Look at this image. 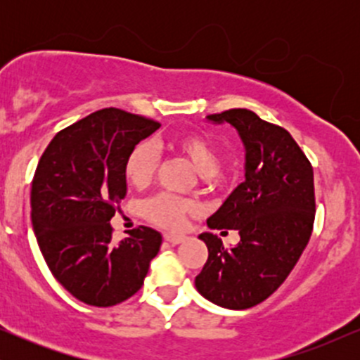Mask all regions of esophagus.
I'll return each instance as SVG.
<instances>
[{
	"label": "esophagus",
	"instance_id": "1",
	"mask_svg": "<svg viewBox=\"0 0 360 360\" xmlns=\"http://www.w3.org/2000/svg\"><path fill=\"white\" fill-rule=\"evenodd\" d=\"M164 238H166L169 243H172V245H177V243H183L186 240L184 235L181 233H166L164 235Z\"/></svg>",
	"mask_w": 360,
	"mask_h": 360
}]
</instances>
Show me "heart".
Segmentation results:
<instances>
[{
  "mask_svg": "<svg viewBox=\"0 0 360 360\" xmlns=\"http://www.w3.org/2000/svg\"><path fill=\"white\" fill-rule=\"evenodd\" d=\"M167 146L177 154L183 155L184 159H188V162L201 177L214 176L220 167V148L203 134L193 131V134L177 135V137L169 140ZM157 162H159V155H157L154 143L147 142V140L140 142L127 157L125 174L128 183L139 189L147 188L155 174ZM188 212L189 205L171 196V194H159L143 205V213L148 220L160 226H166V229H177V226L183 225Z\"/></svg>",
  "mask_w": 360,
  "mask_h": 360,
  "instance_id": "obj_1",
  "label": "heart"
}]
</instances>
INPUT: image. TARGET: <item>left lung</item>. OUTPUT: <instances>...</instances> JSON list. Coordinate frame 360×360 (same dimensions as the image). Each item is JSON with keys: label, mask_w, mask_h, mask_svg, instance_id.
Masks as SVG:
<instances>
[{"label": "left lung", "mask_w": 360, "mask_h": 360, "mask_svg": "<svg viewBox=\"0 0 360 360\" xmlns=\"http://www.w3.org/2000/svg\"><path fill=\"white\" fill-rule=\"evenodd\" d=\"M206 122L233 127L245 152L243 181L206 220L212 230H237L240 242L225 249L214 233H201L208 260L194 286L218 307L247 309L284 283L311 237L313 169L289 131L254 111L229 110Z\"/></svg>", "instance_id": "8db88e82"}]
</instances>
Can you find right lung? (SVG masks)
<instances>
[{"label":"right lung","mask_w":360,"mask_h":360,"mask_svg":"<svg viewBox=\"0 0 360 360\" xmlns=\"http://www.w3.org/2000/svg\"><path fill=\"white\" fill-rule=\"evenodd\" d=\"M160 125L105 108L60 130L37 166L32 225L49 269L76 300L113 307L142 288L162 235L150 226L111 242L110 220L127 196V157Z\"/></svg>","instance_id":"add662e5"}]
</instances>
